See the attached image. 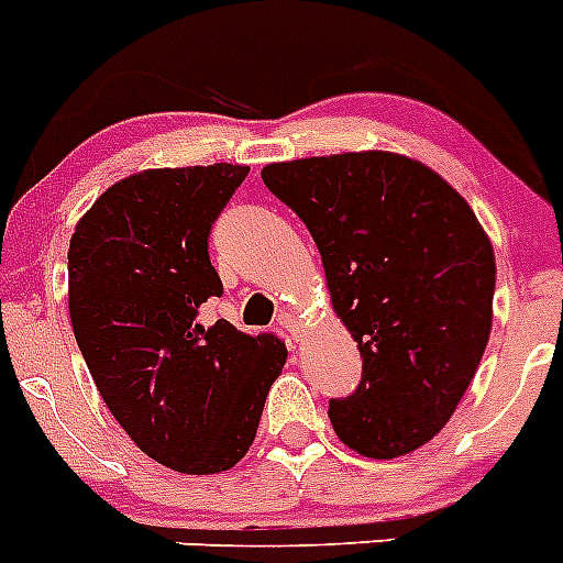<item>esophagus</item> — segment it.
Segmentation results:
<instances>
[{"instance_id": "esophagus-1", "label": "esophagus", "mask_w": 563, "mask_h": 563, "mask_svg": "<svg viewBox=\"0 0 563 563\" xmlns=\"http://www.w3.org/2000/svg\"><path fill=\"white\" fill-rule=\"evenodd\" d=\"M277 324H280L283 330H288V335H291V341L302 339V322H299V319L294 317V313L283 311L280 317H277Z\"/></svg>"}]
</instances>
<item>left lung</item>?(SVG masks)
Returning <instances> with one entry per match:
<instances>
[{
	"label": "left lung",
	"mask_w": 563,
	"mask_h": 563,
	"mask_svg": "<svg viewBox=\"0 0 563 563\" xmlns=\"http://www.w3.org/2000/svg\"><path fill=\"white\" fill-rule=\"evenodd\" d=\"M264 186L306 222L364 372L328 417L346 448L397 459L433 439L492 333L495 252L466 199L394 152L272 163Z\"/></svg>",
	"instance_id": "8db88e82"
}]
</instances>
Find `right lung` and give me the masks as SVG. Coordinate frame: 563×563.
Wrapping results in <instances>:
<instances>
[{
    "label": "right lung",
    "instance_id": "obj_1",
    "mask_svg": "<svg viewBox=\"0 0 563 563\" xmlns=\"http://www.w3.org/2000/svg\"><path fill=\"white\" fill-rule=\"evenodd\" d=\"M246 166L150 169L110 186L68 244V313L104 406L157 464L217 475L255 441L286 364L275 333L199 311L222 297L208 235Z\"/></svg>",
    "mask_w": 563,
    "mask_h": 563
}]
</instances>
